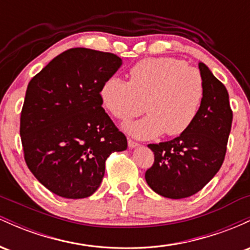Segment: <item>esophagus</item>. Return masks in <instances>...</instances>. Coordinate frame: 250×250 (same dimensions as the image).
I'll return each mask as SVG.
<instances>
[{"label":"esophagus","instance_id":"esophagus-1","mask_svg":"<svg viewBox=\"0 0 250 250\" xmlns=\"http://www.w3.org/2000/svg\"><path fill=\"white\" fill-rule=\"evenodd\" d=\"M128 146H129V148H135V147H139V146H140V143L135 142L134 140L129 139V140H128Z\"/></svg>","mask_w":250,"mask_h":250}]
</instances>
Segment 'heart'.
<instances>
[{
	"instance_id": "b5f03b06",
	"label": "heart",
	"mask_w": 250,
	"mask_h": 250,
	"mask_svg": "<svg viewBox=\"0 0 250 250\" xmlns=\"http://www.w3.org/2000/svg\"><path fill=\"white\" fill-rule=\"evenodd\" d=\"M203 95L200 71L171 57L142 60L129 70V81L114 76L101 89L103 105L121 121L139 116L143 109L148 111L125 125L129 134L145 140L185 133L196 119Z\"/></svg>"
}]
</instances>
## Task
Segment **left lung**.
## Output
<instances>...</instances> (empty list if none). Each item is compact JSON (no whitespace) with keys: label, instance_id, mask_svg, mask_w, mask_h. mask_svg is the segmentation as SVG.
<instances>
[{"label":"left lung","instance_id":"obj_1","mask_svg":"<svg viewBox=\"0 0 250 250\" xmlns=\"http://www.w3.org/2000/svg\"><path fill=\"white\" fill-rule=\"evenodd\" d=\"M205 95L191 125L180 136L159 145L150 143L154 163L146 181L155 193L168 199L196 194L222 166L230 133L233 111L228 91L209 68L199 63Z\"/></svg>","mask_w":250,"mask_h":250}]
</instances>
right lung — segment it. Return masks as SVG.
I'll list each match as a JSON object with an SVG mask.
<instances>
[{
    "instance_id": "obj_1",
    "label": "right lung",
    "mask_w": 250,
    "mask_h": 250,
    "mask_svg": "<svg viewBox=\"0 0 250 250\" xmlns=\"http://www.w3.org/2000/svg\"><path fill=\"white\" fill-rule=\"evenodd\" d=\"M121 64L115 54L71 48L30 80L20 120L24 161L51 193L90 196L109 155L127 149L101 100L103 84Z\"/></svg>"
}]
</instances>
